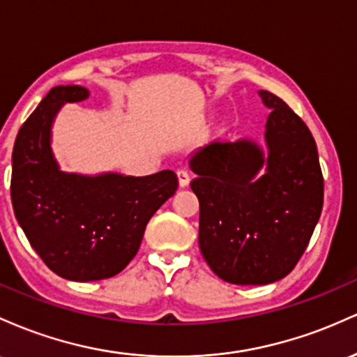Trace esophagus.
<instances>
[{
    "label": "esophagus",
    "mask_w": 357,
    "mask_h": 357,
    "mask_svg": "<svg viewBox=\"0 0 357 357\" xmlns=\"http://www.w3.org/2000/svg\"><path fill=\"white\" fill-rule=\"evenodd\" d=\"M177 178H178V185L180 187H187L190 183V174L187 170H178L177 172Z\"/></svg>",
    "instance_id": "esophagus-1"
}]
</instances>
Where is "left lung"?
<instances>
[{
	"mask_svg": "<svg viewBox=\"0 0 357 357\" xmlns=\"http://www.w3.org/2000/svg\"><path fill=\"white\" fill-rule=\"evenodd\" d=\"M258 94L271 109L268 155L251 139H238L211 143L189 160L197 175L190 187L200 206V253L219 278L236 285H266L290 273L324 206L310 130L278 96Z\"/></svg>",
	"mask_w": 357,
	"mask_h": 357,
	"instance_id": "left-lung-1",
	"label": "left lung"
}]
</instances>
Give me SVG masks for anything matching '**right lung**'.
<instances>
[{
  "instance_id": "obj_1",
  "label": "right lung",
  "mask_w": 357,
  "mask_h": 357,
  "mask_svg": "<svg viewBox=\"0 0 357 357\" xmlns=\"http://www.w3.org/2000/svg\"><path fill=\"white\" fill-rule=\"evenodd\" d=\"M89 98L82 86H57L42 99L13 146L11 204L31 248L54 273L74 282L111 278L138 253L151 215L175 194V172L146 177L60 172L52 123L66 102Z\"/></svg>"
}]
</instances>
